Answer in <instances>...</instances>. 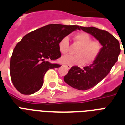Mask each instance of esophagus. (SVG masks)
Segmentation results:
<instances>
[{
	"instance_id": "34e87169",
	"label": "esophagus",
	"mask_w": 125,
	"mask_h": 125,
	"mask_svg": "<svg viewBox=\"0 0 125 125\" xmlns=\"http://www.w3.org/2000/svg\"><path fill=\"white\" fill-rule=\"evenodd\" d=\"M64 66H65V68H67V69H70L71 67H72V65H64Z\"/></svg>"
}]
</instances>
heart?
Returning a JSON list of instances; mask_svg holds the SVG:
<instances>
[{
  "label": "heart",
  "mask_w": 125,
  "mask_h": 125,
  "mask_svg": "<svg viewBox=\"0 0 125 125\" xmlns=\"http://www.w3.org/2000/svg\"><path fill=\"white\" fill-rule=\"evenodd\" d=\"M74 39L81 47L76 51L77 55H68L62 57L61 62L66 65H82L84 62L90 63L94 62L98 56L101 45L98 41H92V38L86 33H78L74 35ZM58 48L63 54L68 53L70 50V39L64 37L58 43Z\"/></svg>",
  "instance_id": "1"
}]
</instances>
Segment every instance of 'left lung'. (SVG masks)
I'll return each mask as SVG.
<instances>
[{
  "mask_svg": "<svg viewBox=\"0 0 125 125\" xmlns=\"http://www.w3.org/2000/svg\"><path fill=\"white\" fill-rule=\"evenodd\" d=\"M80 28L94 36L102 47L92 64L84 69L78 66L72 67L63 79L66 84L73 88L86 90L95 86L108 74L118 60L121 48L118 40L108 31L94 27Z\"/></svg>",
  "mask_w": 125,
  "mask_h": 125,
  "instance_id": "1",
  "label": "left lung"
}]
</instances>
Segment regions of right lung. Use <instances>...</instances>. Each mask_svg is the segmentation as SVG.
Masks as SVG:
<instances>
[{
	"label": "right lung",
	"mask_w": 125,
	"mask_h": 125,
	"mask_svg": "<svg viewBox=\"0 0 125 125\" xmlns=\"http://www.w3.org/2000/svg\"><path fill=\"white\" fill-rule=\"evenodd\" d=\"M78 25L50 24L27 34L15 47L10 58V73L15 88L21 94L37 92L49 69L61 65L51 62L61 57L58 43Z\"/></svg>",
	"instance_id": "obj_1"
}]
</instances>
